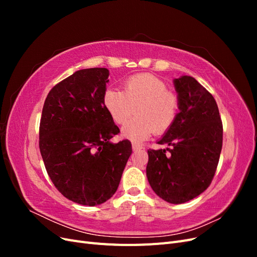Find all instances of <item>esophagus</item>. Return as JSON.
I'll return each instance as SVG.
<instances>
[{
	"label": "esophagus",
	"instance_id": "esophagus-1",
	"mask_svg": "<svg viewBox=\"0 0 257 257\" xmlns=\"http://www.w3.org/2000/svg\"><path fill=\"white\" fill-rule=\"evenodd\" d=\"M132 149H133V151L135 152V151H141V150H143L144 148H143L141 145H138V144H133V145H132Z\"/></svg>",
	"mask_w": 257,
	"mask_h": 257
}]
</instances>
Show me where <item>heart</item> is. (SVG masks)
Instances as JSON below:
<instances>
[{
  "label": "heart",
  "instance_id": "b5f03b06",
  "mask_svg": "<svg viewBox=\"0 0 257 257\" xmlns=\"http://www.w3.org/2000/svg\"><path fill=\"white\" fill-rule=\"evenodd\" d=\"M103 105L115 124L126 122L135 111L136 116L121 130L123 138L135 143L145 142L153 132L168 131L178 115L179 100L167 91L166 83L150 74L131 77L123 83V91L107 89Z\"/></svg>",
  "mask_w": 257,
  "mask_h": 257
}]
</instances>
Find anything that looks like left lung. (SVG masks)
<instances>
[{
	"mask_svg": "<svg viewBox=\"0 0 257 257\" xmlns=\"http://www.w3.org/2000/svg\"><path fill=\"white\" fill-rule=\"evenodd\" d=\"M174 85L179 112L158 142L170 148L148 150L146 173L159 197L183 204L211 183L222 150L223 125L214 97L195 78L184 75L174 79Z\"/></svg>",
	"mask_w": 257,
	"mask_h": 257,
	"instance_id": "1",
	"label": "left lung"
}]
</instances>
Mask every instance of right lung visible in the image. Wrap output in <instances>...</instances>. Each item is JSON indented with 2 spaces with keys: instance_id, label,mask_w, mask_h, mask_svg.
<instances>
[{
  "instance_id": "1",
  "label": "right lung",
  "mask_w": 257,
  "mask_h": 257,
  "mask_svg": "<svg viewBox=\"0 0 257 257\" xmlns=\"http://www.w3.org/2000/svg\"><path fill=\"white\" fill-rule=\"evenodd\" d=\"M109 71L75 72L50 90L43 107L40 150L46 170L62 195L83 206L112 197L132 154L103 105Z\"/></svg>"
}]
</instances>
